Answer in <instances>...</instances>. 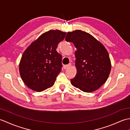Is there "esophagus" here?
Listing matches in <instances>:
<instances>
[{
	"label": "esophagus",
	"instance_id": "1",
	"mask_svg": "<svg viewBox=\"0 0 130 130\" xmlns=\"http://www.w3.org/2000/svg\"><path fill=\"white\" fill-rule=\"evenodd\" d=\"M71 63H69L68 65H66L63 66V69H68L69 68L71 67Z\"/></svg>",
	"mask_w": 130,
	"mask_h": 130
}]
</instances>
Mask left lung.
<instances>
[{
    "label": "left lung",
    "mask_w": 130,
    "mask_h": 130,
    "mask_svg": "<svg viewBox=\"0 0 130 130\" xmlns=\"http://www.w3.org/2000/svg\"><path fill=\"white\" fill-rule=\"evenodd\" d=\"M65 40L73 43L77 48L76 74L70 80L71 84L84 92L97 90L106 83L111 70L106 47L92 35L82 30L68 32Z\"/></svg>",
    "instance_id": "8db88e82"
}]
</instances>
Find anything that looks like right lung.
Segmentation results:
<instances>
[{
	"instance_id": "obj_1",
	"label": "right lung",
	"mask_w": 130,
	"mask_h": 130,
	"mask_svg": "<svg viewBox=\"0 0 130 130\" xmlns=\"http://www.w3.org/2000/svg\"><path fill=\"white\" fill-rule=\"evenodd\" d=\"M67 33L51 29L30 44L19 63L24 83L33 90L42 92L53 86L62 67V56L56 51L58 43Z\"/></svg>"
}]
</instances>
